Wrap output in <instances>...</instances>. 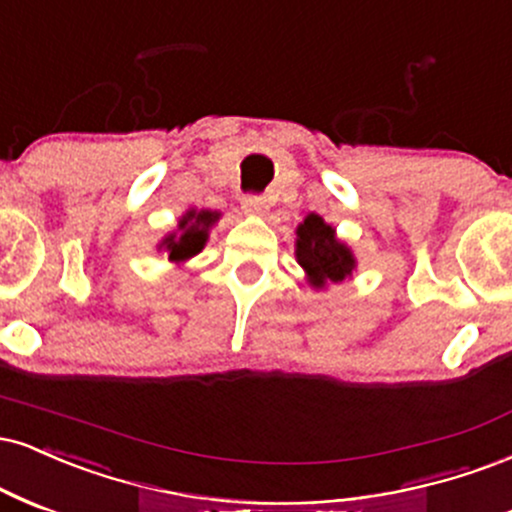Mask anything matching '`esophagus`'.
<instances>
[{
    "label": "esophagus",
    "instance_id": "34e87169",
    "mask_svg": "<svg viewBox=\"0 0 512 512\" xmlns=\"http://www.w3.org/2000/svg\"><path fill=\"white\" fill-rule=\"evenodd\" d=\"M243 209L250 214H264L267 212V197L262 195H245L243 197Z\"/></svg>",
    "mask_w": 512,
    "mask_h": 512
}]
</instances>
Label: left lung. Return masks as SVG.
Instances as JSON below:
<instances>
[{"label": "left lung", "mask_w": 512, "mask_h": 512, "mask_svg": "<svg viewBox=\"0 0 512 512\" xmlns=\"http://www.w3.org/2000/svg\"><path fill=\"white\" fill-rule=\"evenodd\" d=\"M295 255H298V262L303 264L305 272L310 274V283L317 288H322L326 281H343L355 267L350 250L343 243H338L334 229L326 226L317 214H310L298 226Z\"/></svg>", "instance_id": "obj_1"}]
</instances>
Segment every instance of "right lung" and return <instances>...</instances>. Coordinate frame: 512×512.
Returning <instances> with one entry per match:
<instances>
[{"label":"right lung","mask_w":512,"mask_h":512,"mask_svg":"<svg viewBox=\"0 0 512 512\" xmlns=\"http://www.w3.org/2000/svg\"><path fill=\"white\" fill-rule=\"evenodd\" d=\"M219 214L214 212H195L190 209L186 217L181 219L178 229H181V236H169L164 240L166 250H169V260H188L205 248L207 240V229L217 221Z\"/></svg>","instance_id":"1"}]
</instances>
